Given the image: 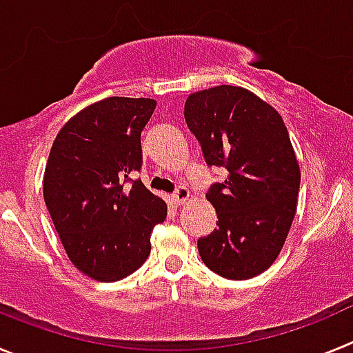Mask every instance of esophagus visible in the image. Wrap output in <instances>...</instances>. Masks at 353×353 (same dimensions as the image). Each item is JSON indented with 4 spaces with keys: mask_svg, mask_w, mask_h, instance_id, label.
Instances as JSON below:
<instances>
[{
    "mask_svg": "<svg viewBox=\"0 0 353 353\" xmlns=\"http://www.w3.org/2000/svg\"><path fill=\"white\" fill-rule=\"evenodd\" d=\"M189 196H191L189 189H185V187H179V191L171 194V203H173L174 207H180V205H183L187 199H189Z\"/></svg>",
    "mask_w": 353,
    "mask_h": 353,
    "instance_id": "esophagus-1",
    "label": "esophagus"
}]
</instances>
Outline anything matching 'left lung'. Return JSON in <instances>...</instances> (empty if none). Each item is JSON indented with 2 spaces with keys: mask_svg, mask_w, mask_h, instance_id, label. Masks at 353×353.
Segmentation results:
<instances>
[{
  "mask_svg": "<svg viewBox=\"0 0 353 353\" xmlns=\"http://www.w3.org/2000/svg\"><path fill=\"white\" fill-rule=\"evenodd\" d=\"M183 117L208 166L228 170L207 194L217 228L198 240L199 256L226 279L256 277L279 256L297 210L301 168L285 121L232 84L191 93Z\"/></svg>",
  "mask_w": 353,
  "mask_h": 353,
  "instance_id": "1",
  "label": "left lung"
}]
</instances>
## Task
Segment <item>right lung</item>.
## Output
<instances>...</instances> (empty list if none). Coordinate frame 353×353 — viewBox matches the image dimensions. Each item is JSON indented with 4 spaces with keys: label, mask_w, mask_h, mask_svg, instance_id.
<instances>
[{
    "label": "right lung",
    "mask_w": 353,
    "mask_h": 353,
    "mask_svg": "<svg viewBox=\"0 0 353 353\" xmlns=\"http://www.w3.org/2000/svg\"><path fill=\"white\" fill-rule=\"evenodd\" d=\"M154 99L108 97L81 109L56 134L43 173V201L72 265L95 281H120L150 254L164 199L141 180V130Z\"/></svg>",
    "instance_id": "right-lung-1"
}]
</instances>
